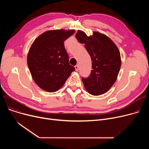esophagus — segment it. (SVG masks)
Returning a JSON list of instances; mask_svg holds the SVG:
<instances>
[{"label": "esophagus", "instance_id": "1", "mask_svg": "<svg viewBox=\"0 0 149 149\" xmlns=\"http://www.w3.org/2000/svg\"><path fill=\"white\" fill-rule=\"evenodd\" d=\"M75 69L76 71H78V70H79V65H75Z\"/></svg>", "mask_w": 149, "mask_h": 149}]
</instances>
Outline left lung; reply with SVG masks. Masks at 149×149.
I'll return each instance as SVG.
<instances>
[{
	"label": "left lung",
	"instance_id": "obj_1",
	"mask_svg": "<svg viewBox=\"0 0 149 149\" xmlns=\"http://www.w3.org/2000/svg\"><path fill=\"white\" fill-rule=\"evenodd\" d=\"M75 37L85 45L92 61L90 75L82 78L84 88L92 95L103 94L110 89L118 77L121 65L120 51L110 38L96 31L88 36L78 30Z\"/></svg>",
	"mask_w": 149,
	"mask_h": 149
}]
</instances>
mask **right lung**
Masks as SVG:
<instances>
[{
    "mask_svg": "<svg viewBox=\"0 0 149 149\" xmlns=\"http://www.w3.org/2000/svg\"><path fill=\"white\" fill-rule=\"evenodd\" d=\"M74 33V29L47 31L31 45L27 63L33 79L42 89L56 92L75 70L69 65L64 45V42Z\"/></svg>",
    "mask_w": 149,
    "mask_h": 149,
    "instance_id": "add662e5",
    "label": "right lung"
}]
</instances>
